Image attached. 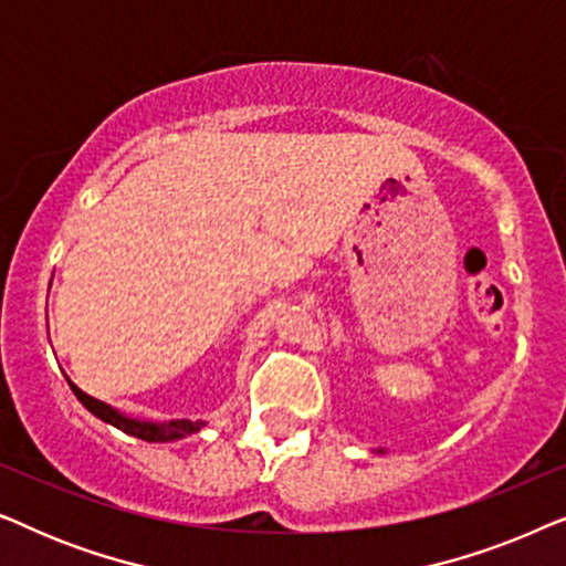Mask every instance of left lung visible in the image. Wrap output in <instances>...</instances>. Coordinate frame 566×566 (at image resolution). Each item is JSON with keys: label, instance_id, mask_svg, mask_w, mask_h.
Returning a JSON list of instances; mask_svg holds the SVG:
<instances>
[{"label": "left lung", "instance_id": "8db88e82", "mask_svg": "<svg viewBox=\"0 0 566 566\" xmlns=\"http://www.w3.org/2000/svg\"><path fill=\"white\" fill-rule=\"evenodd\" d=\"M378 453H386V451H384V448H378Z\"/></svg>", "mask_w": 566, "mask_h": 566}]
</instances>
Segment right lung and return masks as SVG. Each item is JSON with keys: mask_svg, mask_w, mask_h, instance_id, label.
<instances>
[{"mask_svg": "<svg viewBox=\"0 0 566 566\" xmlns=\"http://www.w3.org/2000/svg\"><path fill=\"white\" fill-rule=\"evenodd\" d=\"M66 381H69V386H72L74 397L80 399L82 405L97 417V420L113 424V428L123 430L126 436L142 438V440H146V443H172V440L188 438V436H192V432H200L206 428L203 420H196V422H192V420L157 422V420H142V417H130L126 412H120V409H115L111 405H105V401H99L95 397H90V394H84L80 386L72 384V378H66Z\"/></svg>", "mask_w": 566, "mask_h": 566, "instance_id": "add662e5", "label": "right lung"}]
</instances>
